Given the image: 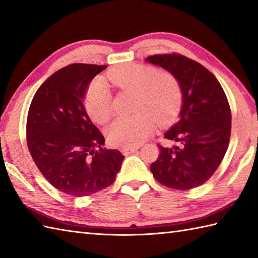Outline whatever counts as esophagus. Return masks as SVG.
Returning <instances> with one entry per match:
<instances>
[{"instance_id":"1","label":"esophagus","mask_w":258,"mask_h":258,"mask_svg":"<svg viewBox=\"0 0 258 258\" xmlns=\"http://www.w3.org/2000/svg\"><path fill=\"white\" fill-rule=\"evenodd\" d=\"M139 149H140L139 146H133V147H122V149H120V152H122L123 154L127 155V154H131V153H133V152H135V151H138Z\"/></svg>"}]
</instances>
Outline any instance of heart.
Returning <instances> with one entry per match:
<instances>
[{"mask_svg": "<svg viewBox=\"0 0 258 258\" xmlns=\"http://www.w3.org/2000/svg\"><path fill=\"white\" fill-rule=\"evenodd\" d=\"M107 79L122 92L136 96L133 107L136 114L115 119L108 127L107 139L112 145H141L154 130V120L158 124L167 123L177 112L182 90L172 74L155 73L142 65L127 64L109 71ZM85 108L97 124H105L112 117V93L102 80H95L90 85Z\"/></svg>", "mask_w": 258, "mask_h": 258, "instance_id": "1", "label": "heart"}]
</instances>
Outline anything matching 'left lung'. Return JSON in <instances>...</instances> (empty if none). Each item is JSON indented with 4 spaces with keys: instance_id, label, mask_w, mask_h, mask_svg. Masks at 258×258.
<instances>
[{
    "instance_id": "left-lung-1",
    "label": "left lung",
    "mask_w": 258,
    "mask_h": 258,
    "mask_svg": "<svg viewBox=\"0 0 258 258\" xmlns=\"http://www.w3.org/2000/svg\"><path fill=\"white\" fill-rule=\"evenodd\" d=\"M145 61L168 71L183 95L177 122L164 134L177 145H158L151 172L169 188H195L210 179L227 151L232 114L225 92L206 68L180 54H157Z\"/></svg>"
}]
</instances>
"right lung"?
I'll return each mask as SVG.
<instances>
[{"label": "right lung", "instance_id": "add662e5", "mask_svg": "<svg viewBox=\"0 0 258 258\" xmlns=\"http://www.w3.org/2000/svg\"><path fill=\"white\" fill-rule=\"evenodd\" d=\"M107 65L74 63L52 74L33 97L26 142L47 182L62 193L83 197L108 187L124 160L103 149L104 136L83 104L85 92Z\"/></svg>", "mask_w": 258, "mask_h": 258}]
</instances>
